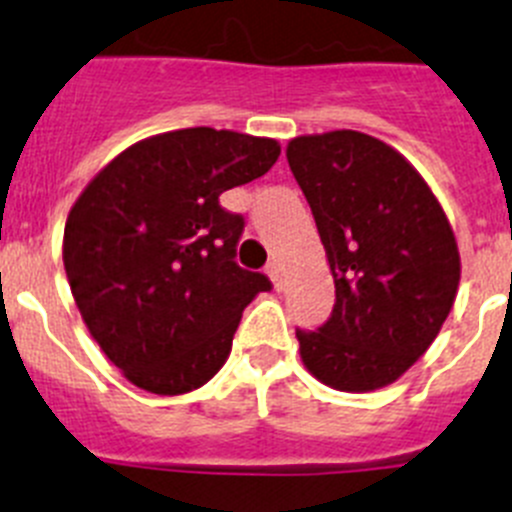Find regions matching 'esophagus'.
Masks as SVG:
<instances>
[{
	"label": "esophagus",
	"instance_id": "1",
	"mask_svg": "<svg viewBox=\"0 0 512 512\" xmlns=\"http://www.w3.org/2000/svg\"><path fill=\"white\" fill-rule=\"evenodd\" d=\"M266 274H269V279L274 282V287L282 289V266H279V261H269V264H266Z\"/></svg>",
	"mask_w": 512,
	"mask_h": 512
}]
</instances>
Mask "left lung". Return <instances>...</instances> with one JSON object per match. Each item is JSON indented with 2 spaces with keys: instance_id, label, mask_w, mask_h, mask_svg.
I'll return each mask as SVG.
<instances>
[{
  "instance_id": "8db88e82",
  "label": "left lung",
  "mask_w": 512,
  "mask_h": 512,
  "mask_svg": "<svg viewBox=\"0 0 512 512\" xmlns=\"http://www.w3.org/2000/svg\"><path fill=\"white\" fill-rule=\"evenodd\" d=\"M287 161L336 282L330 318L297 330L302 364L333 390L387 387L454 307L461 261L449 217L408 158L372 135H300Z\"/></svg>"
}]
</instances>
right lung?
Returning a JSON list of instances; mask_svg holds the SVG:
<instances>
[{"instance_id":"1","label":"right lung","mask_w":512,"mask_h":512,"mask_svg":"<svg viewBox=\"0 0 512 512\" xmlns=\"http://www.w3.org/2000/svg\"><path fill=\"white\" fill-rule=\"evenodd\" d=\"M274 138L184 128L125 148L79 194L63 230L76 307L140 390L184 395L225 364L248 302L271 282L235 264L243 217L220 194L277 164Z\"/></svg>"}]
</instances>
